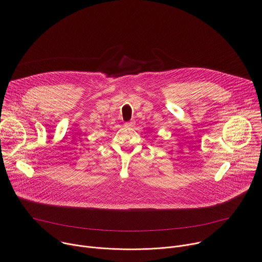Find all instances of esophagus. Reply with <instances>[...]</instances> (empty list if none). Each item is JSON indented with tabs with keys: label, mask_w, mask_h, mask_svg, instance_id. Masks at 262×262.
I'll list each match as a JSON object with an SVG mask.
<instances>
[{
	"label": "esophagus",
	"mask_w": 262,
	"mask_h": 262,
	"mask_svg": "<svg viewBox=\"0 0 262 262\" xmlns=\"http://www.w3.org/2000/svg\"><path fill=\"white\" fill-rule=\"evenodd\" d=\"M135 124V121H129V122H125V126L126 127H133Z\"/></svg>",
	"instance_id": "34e87169"
}]
</instances>
